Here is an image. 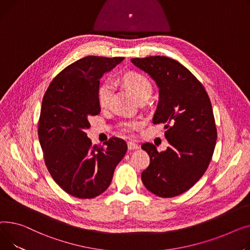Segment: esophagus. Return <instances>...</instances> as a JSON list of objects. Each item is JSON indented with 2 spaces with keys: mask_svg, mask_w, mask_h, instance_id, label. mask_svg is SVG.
<instances>
[{
  "mask_svg": "<svg viewBox=\"0 0 250 250\" xmlns=\"http://www.w3.org/2000/svg\"><path fill=\"white\" fill-rule=\"evenodd\" d=\"M127 146H128V149L129 150H134V149H138L139 148V145L138 144H136L134 142H131V141H129L127 143Z\"/></svg>",
  "mask_w": 250,
  "mask_h": 250,
  "instance_id": "34e87169",
  "label": "esophagus"
}]
</instances>
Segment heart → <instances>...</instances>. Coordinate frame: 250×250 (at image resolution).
<instances>
[{
    "instance_id": "heart-1",
    "label": "heart",
    "mask_w": 250,
    "mask_h": 250,
    "mask_svg": "<svg viewBox=\"0 0 250 250\" xmlns=\"http://www.w3.org/2000/svg\"><path fill=\"white\" fill-rule=\"evenodd\" d=\"M123 82L137 100L151 96L152 86L149 81L139 73H128L123 78ZM113 90L114 83L110 81H106L100 85L98 90V101L101 107H106L109 104ZM137 125H139L138 121H128L123 123V128L126 131H130Z\"/></svg>"
}]
</instances>
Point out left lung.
I'll use <instances>...</instances> for the list:
<instances>
[{
	"mask_svg": "<svg viewBox=\"0 0 250 250\" xmlns=\"http://www.w3.org/2000/svg\"><path fill=\"white\" fill-rule=\"evenodd\" d=\"M158 86L153 124H165L169 146L158 152L152 143L141 147L150 164L141 173L145 188L161 198L179 196L192 188L209 167L217 129L209 96L196 77L167 56L132 58Z\"/></svg>",
	"mask_w": 250,
	"mask_h": 250,
	"instance_id": "obj_1",
	"label": "left lung"
}]
</instances>
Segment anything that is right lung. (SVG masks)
<instances>
[{"instance_id": "obj_1", "label": "right lung", "mask_w": 250, "mask_h": 250, "mask_svg": "<svg viewBox=\"0 0 250 250\" xmlns=\"http://www.w3.org/2000/svg\"><path fill=\"white\" fill-rule=\"evenodd\" d=\"M124 57L85 56L53 79L42 100L38 137L47 169L67 194L93 199L110 186L114 170L127 151L123 139L92 145L85 129L100 114V80Z\"/></svg>"}]
</instances>
